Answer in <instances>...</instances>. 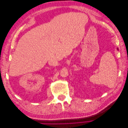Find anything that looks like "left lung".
<instances>
[{"label":"left lung","instance_id":"obj_1","mask_svg":"<svg viewBox=\"0 0 128 128\" xmlns=\"http://www.w3.org/2000/svg\"><path fill=\"white\" fill-rule=\"evenodd\" d=\"M117 49H118V48H117Z\"/></svg>","mask_w":128,"mask_h":128}]
</instances>
